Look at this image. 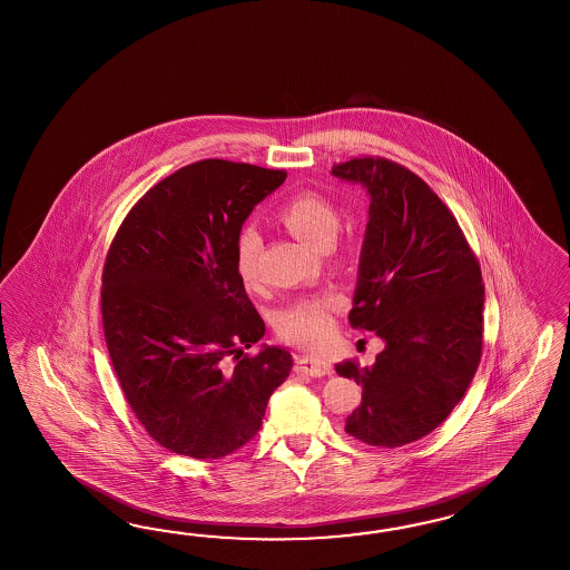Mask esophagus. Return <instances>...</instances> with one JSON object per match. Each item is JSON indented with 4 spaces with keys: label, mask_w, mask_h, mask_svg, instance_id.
<instances>
[{
    "label": "esophagus",
    "mask_w": 570,
    "mask_h": 570,
    "mask_svg": "<svg viewBox=\"0 0 570 570\" xmlns=\"http://www.w3.org/2000/svg\"><path fill=\"white\" fill-rule=\"evenodd\" d=\"M294 371L303 375L325 376L334 373L332 362L320 358V356H298L294 362Z\"/></svg>",
    "instance_id": "obj_1"
}]
</instances>
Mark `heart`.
<instances>
[{
  "label": "heart",
  "mask_w": 570,
  "mask_h": 570,
  "mask_svg": "<svg viewBox=\"0 0 570 570\" xmlns=\"http://www.w3.org/2000/svg\"><path fill=\"white\" fill-rule=\"evenodd\" d=\"M278 218L292 235L323 249L334 243L340 216L334 204L317 191H301L279 208ZM262 236L255 228H243L236 238V272L250 286L257 282ZM335 298H306L282 308L276 317L279 337L301 346H321L334 325Z\"/></svg>",
  "instance_id": "obj_1"
}]
</instances>
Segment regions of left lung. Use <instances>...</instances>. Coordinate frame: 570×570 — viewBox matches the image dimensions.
Wrapping results in <instances>:
<instances>
[{
    "label": "left lung",
    "instance_id": "obj_1",
    "mask_svg": "<svg viewBox=\"0 0 570 570\" xmlns=\"http://www.w3.org/2000/svg\"><path fill=\"white\" fill-rule=\"evenodd\" d=\"M332 175L371 197L347 320L385 342L371 366L335 364L362 385L346 432L373 446L414 443L443 424L478 371L480 265L455 216L412 170L364 156Z\"/></svg>",
    "mask_w": 570,
    "mask_h": 570
}]
</instances>
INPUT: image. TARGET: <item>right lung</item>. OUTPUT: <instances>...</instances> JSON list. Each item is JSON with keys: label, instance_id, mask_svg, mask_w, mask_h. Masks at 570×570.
I'll list each match as a JSON object with an SVG mask.
<instances>
[{"label": "right lung", "instance_id": "right-lung-1", "mask_svg": "<svg viewBox=\"0 0 570 570\" xmlns=\"http://www.w3.org/2000/svg\"><path fill=\"white\" fill-rule=\"evenodd\" d=\"M284 170L199 160L154 185L127 214L102 272V327L112 368L141 426L168 451L220 459L262 429L291 375L286 347L236 272V238Z\"/></svg>", "mask_w": 570, "mask_h": 570}]
</instances>
